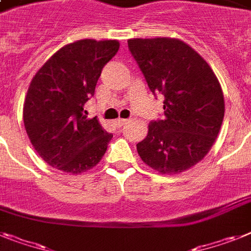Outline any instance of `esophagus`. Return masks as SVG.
Wrapping results in <instances>:
<instances>
[{"label":"esophagus","instance_id":"34e87169","mask_svg":"<svg viewBox=\"0 0 251 251\" xmlns=\"http://www.w3.org/2000/svg\"><path fill=\"white\" fill-rule=\"evenodd\" d=\"M127 122V120L125 119H119V120H116L115 121V125L117 126V127H121V126H124Z\"/></svg>","mask_w":251,"mask_h":251}]
</instances>
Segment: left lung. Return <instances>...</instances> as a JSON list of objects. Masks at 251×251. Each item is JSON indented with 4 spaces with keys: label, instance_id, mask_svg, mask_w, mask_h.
Listing matches in <instances>:
<instances>
[{
    "label": "left lung",
    "instance_id": "8db88e82",
    "mask_svg": "<svg viewBox=\"0 0 251 251\" xmlns=\"http://www.w3.org/2000/svg\"><path fill=\"white\" fill-rule=\"evenodd\" d=\"M132 57L153 94H163V120L151 121L136 144L144 163L166 175L184 172L201 162L218 136L225 100L207 61L176 38H134Z\"/></svg>",
    "mask_w": 251,
    "mask_h": 251
}]
</instances>
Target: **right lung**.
<instances>
[{
	"instance_id": "1",
	"label": "right lung",
	"mask_w": 251,
	"mask_h": 251,
	"mask_svg": "<svg viewBox=\"0 0 251 251\" xmlns=\"http://www.w3.org/2000/svg\"><path fill=\"white\" fill-rule=\"evenodd\" d=\"M119 41L81 39L58 50L38 70L25 97L23 119L37 153L67 174L85 172L102 159L112 134L84 115L103 66Z\"/></svg>"
}]
</instances>
